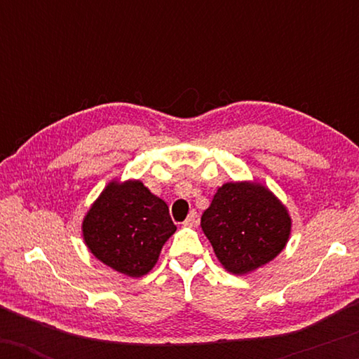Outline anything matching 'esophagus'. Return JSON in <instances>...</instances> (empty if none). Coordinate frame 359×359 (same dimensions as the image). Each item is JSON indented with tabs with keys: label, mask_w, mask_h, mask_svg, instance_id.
<instances>
[{
	"label": "esophagus",
	"mask_w": 359,
	"mask_h": 359,
	"mask_svg": "<svg viewBox=\"0 0 359 359\" xmlns=\"http://www.w3.org/2000/svg\"><path fill=\"white\" fill-rule=\"evenodd\" d=\"M198 224V212H194V210H191L188 217H186V220L183 222L184 227H194V225Z\"/></svg>",
	"instance_id": "obj_1"
}]
</instances>
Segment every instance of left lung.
Instances as JSON below:
<instances>
[{
	"label": "left lung",
	"mask_w": 359,
	"mask_h": 359,
	"mask_svg": "<svg viewBox=\"0 0 359 359\" xmlns=\"http://www.w3.org/2000/svg\"><path fill=\"white\" fill-rule=\"evenodd\" d=\"M201 227L229 273L243 276L286 248L292 219L286 205L258 181H230L214 194Z\"/></svg>",
	"instance_id": "left-lung-1"
}]
</instances>
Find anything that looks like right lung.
I'll return each instance as SVG.
<instances>
[{
  "label": "right lung",
  "mask_w": 359,
  "mask_h": 359,
  "mask_svg": "<svg viewBox=\"0 0 359 359\" xmlns=\"http://www.w3.org/2000/svg\"><path fill=\"white\" fill-rule=\"evenodd\" d=\"M175 232L168 205L140 180H111L81 222L93 257L129 278L149 274Z\"/></svg>",
  "instance_id": "obj_1"
}]
</instances>
